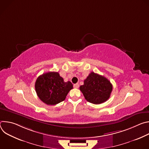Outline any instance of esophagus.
<instances>
[{
	"label": "esophagus",
	"instance_id": "34e87169",
	"mask_svg": "<svg viewBox=\"0 0 149 149\" xmlns=\"http://www.w3.org/2000/svg\"><path fill=\"white\" fill-rule=\"evenodd\" d=\"M74 87L75 88H78L79 87V84L78 83L74 84Z\"/></svg>",
	"mask_w": 149,
	"mask_h": 149
}]
</instances>
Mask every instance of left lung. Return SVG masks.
Masks as SVG:
<instances>
[{
    "instance_id": "8db88e82",
    "label": "left lung",
    "mask_w": 149,
    "mask_h": 149,
    "mask_svg": "<svg viewBox=\"0 0 149 149\" xmlns=\"http://www.w3.org/2000/svg\"><path fill=\"white\" fill-rule=\"evenodd\" d=\"M79 90L89 102L100 104L105 102L110 97L113 86L104 76L91 72L84 81Z\"/></svg>"
}]
</instances>
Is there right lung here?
Here are the masks:
<instances>
[{
  "label": "right lung",
  "instance_id": "1",
  "mask_svg": "<svg viewBox=\"0 0 149 149\" xmlns=\"http://www.w3.org/2000/svg\"><path fill=\"white\" fill-rule=\"evenodd\" d=\"M39 99L47 105H55L64 100L73 88L70 81L65 82L57 72H48L38 77L35 84Z\"/></svg>",
  "mask_w": 149,
  "mask_h": 149
}]
</instances>
